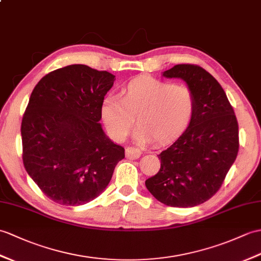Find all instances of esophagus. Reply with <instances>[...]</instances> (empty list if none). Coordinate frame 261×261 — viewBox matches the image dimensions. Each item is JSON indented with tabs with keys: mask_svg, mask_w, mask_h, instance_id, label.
I'll use <instances>...</instances> for the list:
<instances>
[{
	"mask_svg": "<svg viewBox=\"0 0 261 261\" xmlns=\"http://www.w3.org/2000/svg\"><path fill=\"white\" fill-rule=\"evenodd\" d=\"M140 155H141L140 149L135 148V147H128L125 149V156L130 160H136L138 158H140Z\"/></svg>",
	"mask_w": 261,
	"mask_h": 261,
	"instance_id": "esophagus-1",
	"label": "esophagus"
}]
</instances>
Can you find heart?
<instances>
[{
  "instance_id": "b5f03b06",
  "label": "heart",
  "mask_w": 261,
  "mask_h": 261,
  "mask_svg": "<svg viewBox=\"0 0 261 261\" xmlns=\"http://www.w3.org/2000/svg\"><path fill=\"white\" fill-rule=\"evenodd\" d=\"M195 96L184 84H171L152 76H140L122 89L121 99L109 94L101 101L100 112L109 135L122 141L135 124V141L145 144L153 140L162 144L171 141L189 124Z\"/></svg>"
}]
</instances>
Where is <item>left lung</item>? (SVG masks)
<instances>
[{"label": "left lung", "mask_w": 261, "mask_h": 261, "mask_svg": "<svg viewBox=\"0 0 261 261\" xmlns=\"http://www.w3.org/2000/svg\"><path fill=\"white\" fill-rule=\"evenodd\" d=\"M162 76L184 80L195 96V109L186 131L158 155L160 170L145 187L170 207H195L219 190L237 158L238 122L226 92L204 69L177 64Z\"/></svg>", "instance_id": "1"}]
</instances>
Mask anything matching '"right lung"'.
<instances>
[{"mask_svg":"<svg viewBox=\"0 0 261 261\" xmlns=\"http://www.w3.org/2000/svg\"><path fill=\"white\" fill-rule=\"evenodd\" d=\"M116 75L72 64L36 84L21 124L23 163L44 195L64 205L92 201L124 149L102 129L101 101Z\"/></svg>","mask_w":261,"mask_h":261,"instance_id":"obj_1","label":"right lung"}]
</instances>
